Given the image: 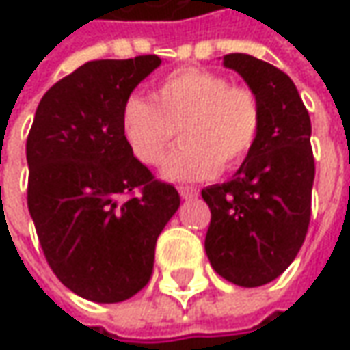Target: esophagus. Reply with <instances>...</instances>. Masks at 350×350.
Segmentation results:
<instances>
[{"mask_svg":"<svg viewBox=\"0 0 350 350\" xmlns=\"http://www.w3.org/2000/svg\"><path fill=\"white\" fill-rule=\"evenodd\" d=\"M179 195L183 198H195L198 195V189L196 187H179Z\"/></svg>","mask_w":350,"mask_h":350,"instance_id":"34e87169","label":"esophagus"}]
</instances>
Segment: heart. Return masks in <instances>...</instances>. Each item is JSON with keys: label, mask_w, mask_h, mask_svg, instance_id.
<instances>
[{"label": "heart", "mask_w": 350, "mask_h": 350, "mask_svg": "<svg viewBox=\"0 0 350 350\" xmlns=\"http://www.w3.org/2000/svg\"><path fill=\"white\" fill-rule=\"evenodd\" d=\"M262 128L259 97L247 85H234L204 68H179L165 75L154 101L128 97L120 130L132 155L157 167L173 142L181 146L165 161V177L177 181L210 179L239 167L255 150Z\"/></svg>", "instance_id": "1"}]
</instances>
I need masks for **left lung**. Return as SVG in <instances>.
I'll use <instances>...</instances> for the list:
<instances>
[{"instance_id": "left-lung-1", "label": "left lung", "mask_w": 350, "mask_h": 350, "mask_svg": "<svg viewBox=\"0 0 350 350\" xmlns=\"http://www.w3.org/2000/svg\"><path fill=\"white\" fill-rule=\"evenodd\" d=\"M262 109L259 142L234 177L202 189L210 208L204 249L212 269L255 288L282 275L302 247L316 175L312 122L288 75L249 54H228Z\"/></svg>"}]
</instances>
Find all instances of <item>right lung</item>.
<instances>
[{
    "mask_svg": "<svg viewBox=\"0 0 350 350\" xmlns=\"http://www.w3.org/2000/svg\"><path fill=\"white\" fill-rule=\"evenodd\" d=\"M161 60H93L38 103L27 138V204L64 286L91 302H124L152 278L155 241L177 212L173 185L128 150L122 105Z\"/></svg>",
    "mask_w": 350,
    "mask_h": 350,
    "instance_id": "right-lung-1",
    "label": "right lung"
}]
</instances>
